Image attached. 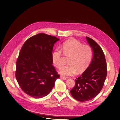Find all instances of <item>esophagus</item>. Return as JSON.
I'll return each mask as SVG.
<instances>
[{"label": "esophagus", "instance_id": "1", "mask_svg": "<svg viewBox=\"0 0 120 120\" xmlns=\"http://www.w3.org/2000/svg\"><path fill=\"white\" fill-rule=\"evenodd\" d=\"M60 77V78H61V79H63V80H66V77H64V76H62V75H61Z\"/></svg>", "mask_w": 120, "mask_h": 120}]
</instances>
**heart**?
I'll return each mask as SVG.
<instances>
[{
  "mask_svg": "<svg viewBox=\"0 0 120 120\" xmlns=\"http://www.w3.org/2000/svg\"><path fill=\"white\" fill-rule=\"evenodd\" d=\"M60 49L65 56H69L68 64L63 66L59 71V73L64 76H73L77 72L78 73L83 72L88 66L93 57L92 48L88 45H82L76 40L72 39L65 42L60 46ZM61 50L59 48L56 49L52 55L53 63L58 69L63 64Z\"/></svg>",
  "mask_w": 120,
  "mask_h": 120,
  "instance_id": "1",
  "label": "heart"
}]
</instances>
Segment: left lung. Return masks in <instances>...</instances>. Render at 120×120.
<instances>
[{"label":"left lung","instance_id":"8db88e82","mask_svg":"<svg viewBox=\"0 0 120 120\" xmlns=\"http://www.w3.org/2000/svg\"><path fill=\"white\" fill-rule=\"evenodd\" d=\"M92 49L93 58L89 66L75 80V84L70 91L72 96L80 101L92 100L101 92L106 79L107 70L103 51L93 39L86 37Z\"/></svg>","mask_w":120,"mask_h":120}]
</instances>
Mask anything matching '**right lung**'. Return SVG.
I'll return each mask as SVG.
<instances>
[{
  "instance_id": "1",
  "label": "right lung",
  "mask_w": 120,
  "mask_h": 120,
  "mask_svg": "<svg viewBox=\"0 0 120 120\" xmlns=\"http://www.w3.org/2000/svg\"><path fill=\"white\" fill-rule=\"evenodd\" d=\"M59 39L40 33L28 39L16 61L15 77L21 89L35 98L48 95L60 75L53 66L52 51Z\"/></svg>"
}]
</instances>
